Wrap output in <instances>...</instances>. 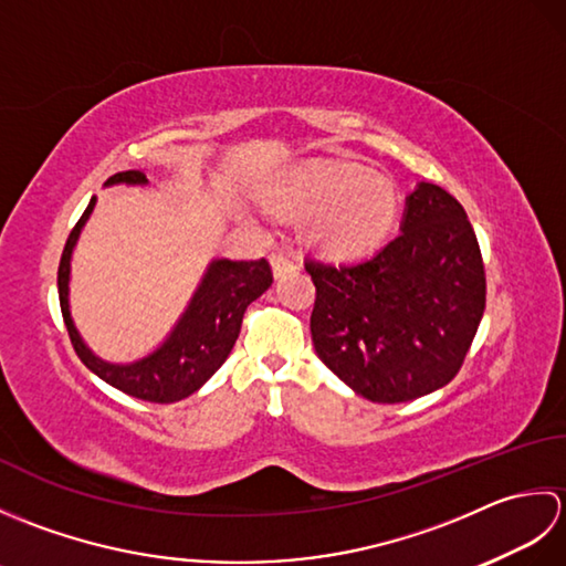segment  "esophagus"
I'll list each match as a JSON object with an SVG mask.
<instances>
[{
    "mask_svg": "<svg viewBox=\"0 0 566 566\" xmlns=\"http://www.w3.org/2000/svg\"><path fill=\"white\" fill-rule=\"evenodd\" d=\"M272 272H274V276L276 280H280V276H284L286 272H294L298 264L294 262V260H290L286 255H282V252H276V255H272Z\"/></svg>",
    "mask_w": 566,
    "mask_h": 566,
    "instance_id": "esophagus-1",
    "label": "esophagus"
}]
</instances>
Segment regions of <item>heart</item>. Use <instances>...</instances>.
<instances>
[{"mask_svg": "<svg viewBox=\"0 0 566 566\" xmlns=\"http://www.w3.org/2000/svg\"><path fill=\"white\" fill-rule=\"evenodd\" d=\"M276 209L306 216V235L333 255H357L389 233L396 191L387 177L355 163H311L264 189Z\"/></svg>", "mask_w": 566, "mask_h": 566, "instance_id": "1", "label": "heart"}]
</instances>
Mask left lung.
Returning a JSON list of instances; mask_svg holds the SVG:
<instances>
[{
    "label": "left lung",
    "mask_w": 566,
    "mask_h": 566,
    "mask_svg": "<svg viewBox=\"0 0 566 566\" xmlns=\"http://www.w3.org/2000/svg\"><path fill=\"white\" fill-rule=\"evenodd\" d=\"M399 231L367 260L306 258L316 355L375 403L413 401L450 384L486 306L482 250L460 201L418 182Z\"/></svg>",
    "instance_id": "left-lung-1"
}]
</instances>
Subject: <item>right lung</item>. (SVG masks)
<instances>
[{"mask_svg":"<svg viewBox=\"0 0 566 566\" xmlns=\"http://www.w3.org/2000/svg\"><path fill=\"white\" fill-rule=\"evenodd\" d=\"M114 185L146 187L148 177L138 170L116 172L106 179L104 187ZM94 203H97V197L90 199V207L72 228L57 268L60 308H63L72 347L84 367L134 399L153 403L182 401L199 391L231 355L245 308L272 286L270 264L268 260L245 262L213 258L165 340L134 363H109L90 350L70 314V262L82 228L87 226L94 211Z\"/></svg>","mask_w":566,"mask_h":566,"instance_id":"obj_1","label":"right lung"}]
</instances>
